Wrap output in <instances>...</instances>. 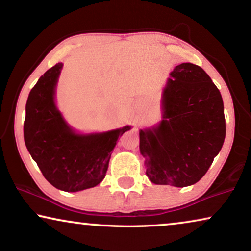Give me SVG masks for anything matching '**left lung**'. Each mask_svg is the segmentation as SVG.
<instances>
[{"mask_svg": "<svg viewBox=\"0 0 251 251\" xmlns=\"http://www.w3.org/2000/svg\"><path fill=\"white\" fill-rule=\"evenodd\" d=\"M162 121L139 130L146 175L156 185L198 183L224 144V104L218 88L198 65L175 67L162 96Z\"/></svg>", "mask_w": 251, "mask_h": 251, "instance_id": "1", "label": "left lung"}]
</instances>
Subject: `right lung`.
Instances as JSON below:
<instances>
[{
  "instance_id": "obj_1",
  "label": "right lung",
  "mask_w": 251,
  "mask_h": 251,
  "mask_svg": "<svg viewBox=\"0 0 251 251\" xmlns=\"http://www.w3.org/2000/svg\"><path fill=\"white\" fill-rule=\"evenodd\" d=\"M63 64L58 63L39 78L26 102L24 139L41 173L58 190L77 192L95 187L105 178L119 137L131 129L101 133H76L54 102Z\"/></svg>"
}]
</instances>
